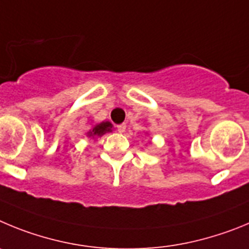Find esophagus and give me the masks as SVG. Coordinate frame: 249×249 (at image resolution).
<instances>
[{"label":"esophagus","instance_id":"esophagus-1","mask_svg":"<svg viewBox=\"0 0 249 249\" xmlns=\"http://www.w3.org/2000/svg\"><path fill=\"white\" fill-rule=\"evenodd\" d=\"M125 129H126V125L125 124H119V125H116V130L119 131V133H124Z\"/></svg>","mask_w":249,"mask_h":249}]
</instances>
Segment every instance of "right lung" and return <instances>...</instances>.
<instances>
[{"label": "right lung", "instance_id": "1", "mask_svg": "<svg viewBox=\"0 0 249 249\" xmlns=\"http://www.w3.org/2000/svg\"><path fill=\"white\" fill-rule=\"evenodd\" d=\"M108 131H111V124L109 122L100 123L97 126H94V129L91 131H89V136H102L103 134L108 133Z\"/></svg>", "mask_w": 249, "mask_h": 249}]
</instances>
